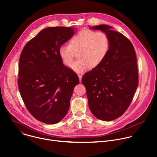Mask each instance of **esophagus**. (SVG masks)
<instances>
[{"instance_id":"obj_1","label":"esophagus","mask_w":157,"mask_h":157,"mask_svg":"<svg viewBox=\"0 0 157 157\" xmlns=\"http://www.w3.org/2000/svg\"><path fill=\"white\" fill-rule=\"evenodd\" d=\"M82 76V75H78V77H79V81H80V82H81Z\"/></svg>"}]
</instances>
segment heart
I'll use <instances>...</instances> for the list:
<instances>
[{"label": "heart", "mask_w": 157, "mask_h": 157, "mask_svg": "<svg viewBox=\"0 0 157 157\" xmlns=\"http://www.w3.org/2000/svg\"><path fill=\"white\" fill-rule=\"evenodd\" d=\"M110 48L108 35L102 32L82 30L76 35L70 44L64 43L58 48V54L63 63L69 66L79 52L78 59L72 63L71 68L78 73L86 71L89 68L99 66L107 56Z\"/></svg>", "instance_id": "b5f03b06"}]
</instances>
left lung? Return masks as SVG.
<instances>
[{
  "mask_svg": "<svg viewBox=\"0 0 157 157\" xmlns=\"http://www.w3.org/2000/svg\"><path fill=\"white\" fill-rule=\"evenodd\" d=\"M90 29L108 35L110 48L104 61L85 73L81 81L92 114L99 120L111 121L124 114L136 91L139 84L136 53L131 41L113 30V27L100 25Z\"/></svg>",
  "mask_w": 157,
  "mask_h": 157,
  "instance_id": "8db88e82",
  "label": "left lung"
}]
</instances>
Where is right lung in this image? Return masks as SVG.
I'll return each instance as SVG.
<instances>
[{"mask_svg":"<svg viewBox=\"0 0 157 157\" xmlns=\"http://www.w3.org/2000/svg\"><path fill=\"white\" fill-rule=\"evenodd\" d=\"M71 27H48L25 44L18 68L20 94L29 113L38 121L55 124L68 113L77 75L64 66L58 54L61 44L75 34Z\"/></svg>","mask_w":157,"mask_h":157,"instance_id":"right-lung-1","label":"right lung"}]
</instances>
